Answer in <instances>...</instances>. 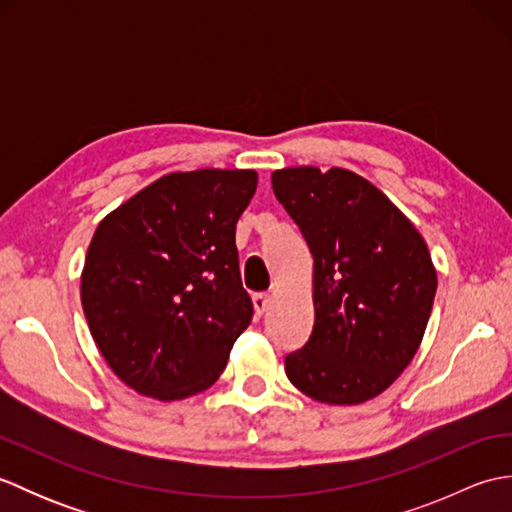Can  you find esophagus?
<instances>
[{
  "mask_svg": "<svg viewBox=\"0 0 512 512\" xmlns=\"http://www.w3.org/2000/svg\"><path fill=\"white\" fill-rule=\"evenodd\" d=\"M253 306H255L257 317H262V314L270 308V297L266 292H257V295H253Z\"/></svg>",
  "mask_w": 512,
  "mask_h": 512,
  "instance_id": "34e87169",
  "label": "esophagus"
}]
</instances>
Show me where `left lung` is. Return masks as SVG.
Wrapping results in <instances>:
<instances>
[{"mask_svg": "<svg viewBox=\"0 0 512 512\" xmlns=\"http://www.w3.org/2000/svg\"><path fill=\"white\" fill-rule=\"evenodd\" d=\"M279 204L314 259V328L286 376L328 405L385 391L418 352L438 279L429 248L372 182L347 169L273 173Z\"/></svg>", "mask_w": 512, "mask_h": 512, "instance_id": "1", "label": "left lung"}]
</instances>
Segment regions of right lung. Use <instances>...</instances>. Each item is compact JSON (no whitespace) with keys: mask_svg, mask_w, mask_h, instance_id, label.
I'll return each mask as SVG.
<instances>
[{"mask_svg":"<svg viewBox=\"0 0 512 512\" xmlns=\"http://www.w3.org/2000/svg\"><path fill=\"white\" fill-rule=\"evenodd\" d=\"M257 189L250 169H198L149 184L96 228L81 303L125 385L180 400L213 385L253 319L235 226Z\"/></svg>","mask_w":512,"mask_h":512,"instance_id":"add662e5","label":"right lung"}]
</instances>
